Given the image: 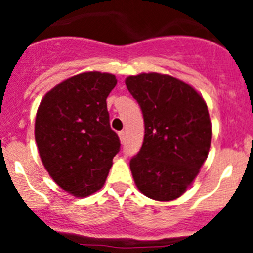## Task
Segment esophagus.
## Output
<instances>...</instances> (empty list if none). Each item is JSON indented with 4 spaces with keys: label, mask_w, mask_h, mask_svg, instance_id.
I'll list each match as a JSON object with an SVG mask.
<instances>
[{
    "label": "esophagus",
    "mask_w": 253,
    "mask_h": 253,
    "mask_svg": "<svg viewBox=\"0 0 253 253\" xmlns=\"http://www.w3.org/2000/svg\"><path fill=\"white\" fill-rule=\"evenodd\" d=\"M119 138H120V142L124 143L125 142V138H126V133H125L124 130H122L119 133Z\"/></svg>",
    "instance_id": "obj_1"
}]
</instances>
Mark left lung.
Wrapping results in <instances>:
<instances>
[{
    "mask_svg": "<svg viewBox=\"0 0 253 253\" xmlns=\"http://www.w3.org/2000/svg\"><path fill=\"white\" fill-rule=\"evenodd\" d=\"M125 84L144 119L142 148L130 160L134 182L153 200H175L195 180L209 153L207 104L195 88L169 75L129 76Z\"/></svg>",
    "mask_w": 253,
    "mask_h": 253,
    "instance_id": "left-lung-1",
    "label": "left lung"
}]
</instances>
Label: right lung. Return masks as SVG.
I'll use <instances>...</instances> for the list:
<instances>
[{"mask_svg":"<svg viewBox=\"0 0 253 253\" xmlns=\"http://www.w3.org/2000/svg\"><path fill=\"white\" fill-rule=\"evenodd\" d=\"M116 77L97 71L67 78L45 93L37 111L35 142L55 184L84 198L105 184L120 151L106 99Z\"/></svg>","mask_w":253,"mask_h":253,"instance_id":"1","label":"right lung"}]
</instances>
